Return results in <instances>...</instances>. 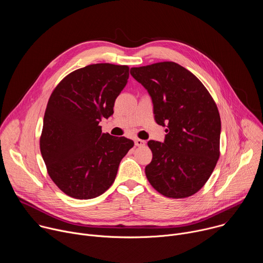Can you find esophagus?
Masks as SVG:
<instances>
[{"instance_id":"34e87169","label":"esophagus","mask_w":263,"mask_h":263,"mask_svg":"<svg viewBox=\"0 0 263 263\" xmlns=\"http://www.w3.org/2000/svg\"><path fill=\"white\" fill-rule=\"evenodd\" d=\"M134 142H135V145H136V146H141V145H144V144H145V141L142 140V139H139V138H135Z\"/></svg>"}]
</instances>
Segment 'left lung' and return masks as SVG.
<instances>
[{
    "mask_svg": "<svg viewBox=\"0 0 263 263\" xmlns=\"http://www.w3.org/2000/svg\"><path fill=\"white\" fill-rule=\"evenodd\" d=\"M132 77L152 99L155 121L166 127L164 142L149 140L153 158L145 176L167 198L198 193L219 158L220 118L212 97L189 69L172 61L132 67Z\"/></svg>",
    "mask_w": 263,
    "mask_h": 263,
    "instance_id": "obj_1",
    "label": "left lung"
}]
</instances>
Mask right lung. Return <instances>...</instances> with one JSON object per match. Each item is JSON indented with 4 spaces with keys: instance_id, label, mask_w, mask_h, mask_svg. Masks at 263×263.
<instances>
[{
    "instance_id": "1",
    "label": "right lung",
    "mask_w": 263,
    "mask_h": 263,
    "mask_svg": "<svg viewBox=\"0 0 263 263\" xmlns=\"http://www.w3.org/2000/svg\"><path fill=\"white\" fill-rule=\"evenodd\" d=\"M128 78L127 65L97 63L68 73L53 90L40 145L49 176L65 195L93 199L115 182L134 142L102 133L99 124L114 115Z\"/></svg>"
}]
</instances>
